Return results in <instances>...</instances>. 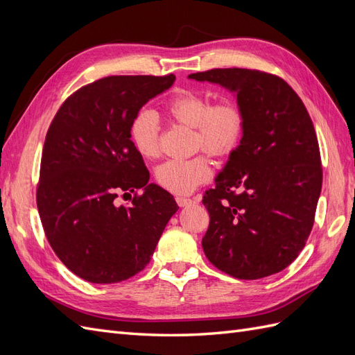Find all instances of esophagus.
<instances>
[{
    "label": "esophagus",
    "mask_w": 355,
    "mask_h": 355,
    "mask_svg": "<svg viewBox=\"0 0 355 355\" xmlns=\"http://www.w3.org/2000/svg\"><path fill=\"white\" fill-rule=\"evenodd\" d=\"M176 202L179 204L180 207L189 206V204H196L197 200L196 198H187V197H176Z\"/></svg>",
    "instance_id": "obj_1"
}]
</instances>
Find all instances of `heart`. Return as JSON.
Returning a JSON list of instances; mask_svg holds the SVG:
<instances>
[{"mask_svg":"<svg viewBox=\"0 0 355 355\" xmlns=\"http://www.w3.org/2000/svg\"><path fill=\"white\" fill-rule=\"evenodd\" d=\"M167 115L179 124L196 128V148L214 157H225L239 146L245 114L240 102L225 98L211 102L207 93L182 90L166 103ZM130 139L139 155L155 158L159 155V123L153 111L137 112L130 125ZM211 175L207 155L200 154L188 159H168L155 168V182L175 194H188Z\"/></svg>","mask_w":355,"mask_h":355,"instance_id":"heart-1","label":"heart"}]
</instances>
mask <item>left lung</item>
I'll return each mask as SVG.
<instances>
[{"mask_svg": "<svg viewBox=\"0 0 355 355\" xmlns=\"http://www.w3.org/2000/svg\"><path fill=\"white\" fill-rule=\"evenodd\" d=\"M189 78L237 94L245 114L240 145L206 191L207 259L240 280L283 271L313 230L323 184L314 124L296 92L277 75L225 68Z\"/></svg>", "mask_w": 355, "mask_h": 355, "instance_id": "obj_1", "label": "left lung"}]
</instances>
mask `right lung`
<instances>
[{
    "instance_id": "right-lung-1",
    "label": "right lung",
    "mask_w": 355,
    "mask_h": 355,
    "mask_svg": "<svg viewBox=\"0 0 355 355\" xmlns=\"http://www.w3.org/2000/svg\"><path fill=\"white\" fill-rule=\"evenodd\" d=\"M175 80L173 73L101 78L72 93L49 127L38 213L51 249L85 282L120 283L141 272L179 209L166 189L148 184L130 139L139 110ZM123 191L134 194L132 204L116 207Z\"/></svg>"
}]
</instances>
